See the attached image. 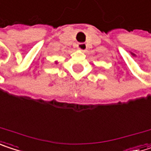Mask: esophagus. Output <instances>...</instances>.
Wrapping results in <instances>:
<instances>
[{
	"label": "esophagus",
	"instance_id": "34e87169",
	"mask_svg": "<svg viewBox=\"0 0 151 151\" xmlns=\"http://www.w3.org/2000/svg\"><path fill=\"white\" fill-rule=\"evenodd\" d=\"M78 48L80 51L85 52V51L87 49V46H86V43H79V44H78Z\"/></svg>",
	"mask_w": 151,
	"mask_h": 151
}]
</instances>
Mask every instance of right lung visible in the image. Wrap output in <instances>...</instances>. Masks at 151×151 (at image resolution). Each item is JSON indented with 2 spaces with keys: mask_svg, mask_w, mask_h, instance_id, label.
<instances>
[{
  "mask_svg": "<svg viewBox=\"0 0 151 151\" xmlns=\"http://www.w3.org/2000/svg\"><path fill=\"white\" fill-rule=\"evenodd\" d=\"M55 64H58V61H55Z\"/></svg>",
  "mask_w": 151,
  "mask_h": 151,
  "instance_id": "right-lung-1",
  "label": "right lung"
}]
</instances>
